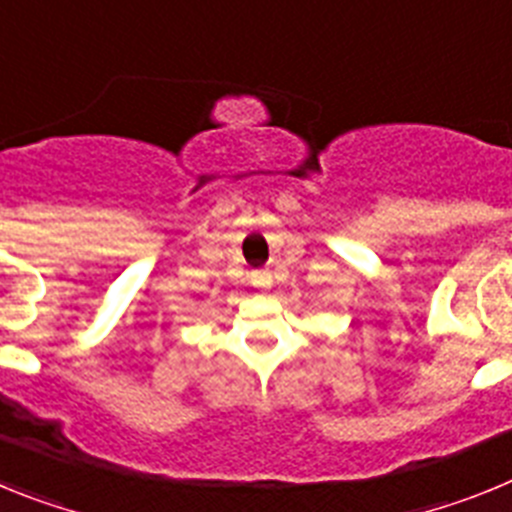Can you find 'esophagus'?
I'll return each instance as SVG.
<instances>
[{"label":"esophagus","mask_w":512,"mask_h":512,"mask_svg":"<svg viewBox=\"0 0 512 512\" xmlns=\"http://www.w3.org/2000/svg\"><path fill=\"white\" fill-rule=\"evenodd\" d=\"M271 282V274L269 271H253V284H259V287H266Z\"/></svg>","instance_id":"1"}]
</instances>
